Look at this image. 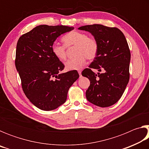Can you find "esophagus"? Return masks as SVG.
Here are the masks:
<instances>
[{"label":"esophagus","instance_id":"esophagus-1","mask_svg":"<svg viewBox=\"0 0 149 149\" xmlns=\"http://www.w3.org/2000/svg\"><path fill=\"white\" fill-rule=\"evenodd\" d=\"M78 73H79V76L81 77V70H79V71H78Z\"/></svg>","mask_w":149,"mask_h":149}]
</instances>
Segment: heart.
I'll list each match as a JSON object with an SVG mask.
<instances>
[{"instance_id":"obj_1","label":"heart","mask_w":149,"mask_h":149,"mask_svg":"<svg viewBox=\"0 0 149 149\" xmlns=\"http://www.w3.org/2000/svg\"><path fill=\"white\" fill-rule=\"evenodd\" d=\"M64 45L54 42L51 50L54 56L60 61L66 58V48L75 47L74 54L75 57L70 59L65 63L67 70H80L86 62V58L89 60L95 59L97 56L99 46L96 40L88 37L84 33L74 31L70 32L62 38Z\"/></svg>"}]
</instances>
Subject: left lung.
<instances>
[{
	"instance_id": "1",
	"label": "left lung",
	"mask_w": 149,
	"mask_h": 149,
	"mask_svg": "<svg viewBox=\"0 0 149 149\" xmlns=\"http://www.w3.org/2000/svg\"><path fill=\"white\" fill-rule=\"evenodd\" d=\"M78 29L91 33L99 46L97 56L81 73L90 81L87 99L98 107H110L120 100L130 80L131 53L127 42L116 27L93 24ZM92 69L104 72L95 74Z\"/></svg>"
}]
</instances>
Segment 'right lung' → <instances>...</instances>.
I'll list each match as a JSON object with an SVG mask.
<instances>
[{
  "label": "right lung",
  "mask_w": 149,
  "mask_h": 149,
  "mask_svg": "<svg viewBox=\"0 0 149 149\" xmlns=\"http://www.w3.org/2000/svg\"><path fill=\"white\" fill-rule=\"evenodd\" d=\"M74 27L41 25L22 35L17 42L15 65L27 99L39 109L49 111L65 102L70 87L79 78L77 70L61 74L64 65L51 47L60 35Z\"/></svg>",
  "instance_id": "1"
}]
</instances>
